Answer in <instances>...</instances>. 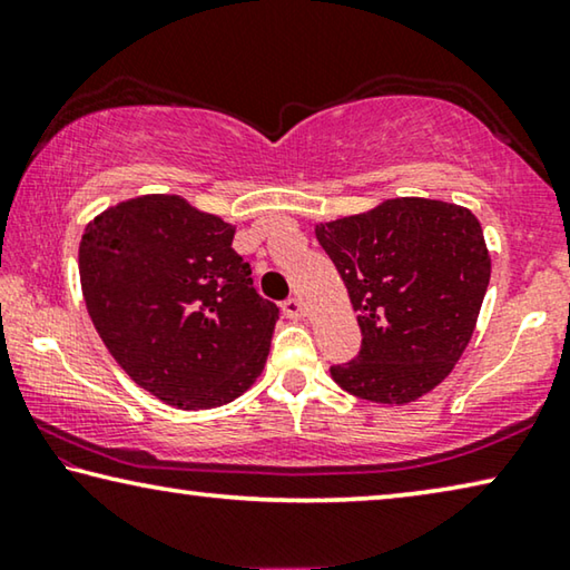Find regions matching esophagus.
<instances>
[{"mask_svg":"<svg viewBox=\"0 0 570 570\" xmlns=\"http://www.w3.org/2000/svg\"><path fill=\"white\" fill-rule=\"evenodd\" d=\"M282 309L288 320L304 317V304H302V299H296V296H288V299L282 304Z\"/></svg>","mask_w":570,"mask_h":570,"instance_id":"1","label":"esophagus"}]
</instances>
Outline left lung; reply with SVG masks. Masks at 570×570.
Segmentation results:
<instances>
[{"instance_id": "left-lung-1", "label": "left lung", "mask_w": 570, "mask_h": 570, "mask_svg": "<svg viewBox=\"0 0 570 570\" xmlns=\"http://www.w3.org/2000/svg\"><path fill=\"white\" fill-rule=\"evenodd\" d=\"M317 240L358 312L361 351L330 366L347 394L410 404L443 381L473 335L491 258L469 209L389 199L317 225Z\"/></svg>"}]
</instances>
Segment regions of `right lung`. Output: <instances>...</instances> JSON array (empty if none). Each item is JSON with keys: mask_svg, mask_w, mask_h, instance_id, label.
Listing matches in <instances>:
<instances>
[{"mask_svg": "<svg viewBox=\"0 0 570 570\" xmlns=\"http://www.w3.org/2000/svg\"><path fill=\"white\" fill-rule=\"evenodd\" d=\"M235 227L181 197L101 212L79 245L81 292L107 351L178 410L240 396L266 366L278 307L253 286Z\"/></svg>", "mask_w": 570, "mask_h": 570, "instance_id": "add662e5", "label": "right lung"}]
</instances>
